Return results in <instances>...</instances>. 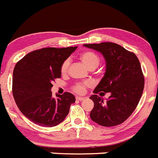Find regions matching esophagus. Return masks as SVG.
<instances>
[{
	"label": "esophagus",
	"mask_w": 158,
	"mask_h": 158,
	"mask_svg": "<svg viewBox=\"0 0 158 158\" xmlns=\"http://www.w3.org/2000/svg\"><path fill=\"white\" fill-rule=\"evenodd\" d=\"M84 99H85V98H83V97H78V96L76 97V100H77V101H83V100H84Z\"/></svg>",
	"instance_id": "34e87169"
}]
</instances>
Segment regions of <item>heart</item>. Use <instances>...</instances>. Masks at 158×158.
I'll return each instance as SVG.
<instances>
[{
	"mask_svg": "<svg viewBox=\"0 0 158 158\" xmlns=\"http://www.w3.org/2000/svg\"><path fill=\"white\" fill-rule=\"evenodd\" d=\"M80 58H81V61L90 70L96 68L100 64V57L92 51H85V52L82 53L80 56ZM68 66H69V61L68 60H64L60 67V72L62 74H64L68 71ZM90 85V82L77 83L75 85L73 86V90L75 91L76 93L83 94L85 92L86 88Z\"/></svg>",
	"mask_w": 158,
	"mask_h": 158,
	"instance_id": "1",
	"label": "heart"
}]
</instances>
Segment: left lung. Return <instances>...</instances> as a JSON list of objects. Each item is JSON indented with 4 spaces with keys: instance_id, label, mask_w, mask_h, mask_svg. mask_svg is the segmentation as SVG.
<instances>
[{
    "instance_id": "left-lung-1",
    "label": "left lung",
    "mask_w": 158,
    "mask_h": 158,
    "mask_svg": "<svg viewBox=\"0 0 158 158\" xmlns=\"http://www.w3.org/2000/svg\"><path fill=\"white\" fill-rule=\"evenodd\" d=\"M101 53L106 60L104 76L90 99L94 103L91 120L104 127L122 124L135 110L143 94L144 77L135 54L111 42L84 44ZM110 92L106 102L96 94Z\"/></svg>"
}]
</instances>
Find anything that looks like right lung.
Instances as JSON below:
<instances>
[{"label": "right lung", "instance_id": "1", "mask_svg": "<svg viewBox=\"0 0 158 158\" xmlns=\"http://www.w3.org/2000/svg\"><path fill=\"white\" fill-rule=\"evenodd\" d=\"M77 47L46 48L26 54L16 64L12 92L21 113L43 127H54L64 120L75 97L69 92L52 97V83L61 76L63 62Z\"/></svg>", "mask_w": 158, "mask_h": 158}]
</instances>
